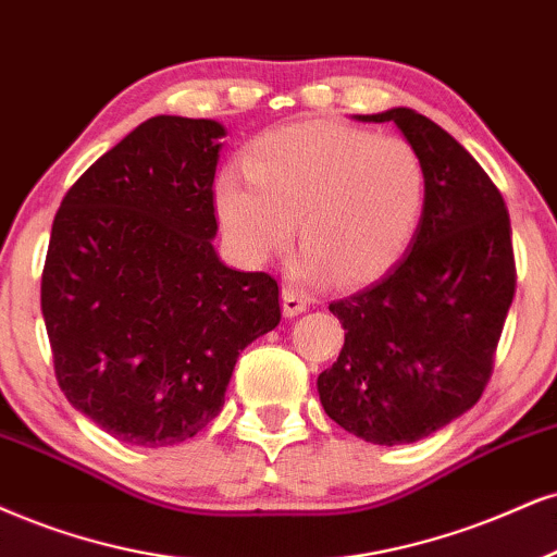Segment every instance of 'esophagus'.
Wrapping results in <instances>:
<instances>
[{
  "label": "esophagus",
  "instance_id": "esophagus-1",
  "mask_svg": "<svg viewBox=\"0 0 557 557\" xmlns=\"http://www.w3.org/2000/svg\"><path fill=\"white\" fill-rule=\"evenodd\" d=\"M281 307H284L286 318H294V314H301L307 310V297L294 289V286H284L281 289Z\"/></svg>",
  "mask_w": 557,
  "mask_h": 557
}]
</instances>
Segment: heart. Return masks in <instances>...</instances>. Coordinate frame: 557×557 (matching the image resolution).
Instances as JSON below:
<instances>
[{"label":"heart","mask_w":557,"mask_h":557,"mask_svg":"<svg viewBox=\"0 0 557 557\" xmlns=\"http://www.w3.org/2000/svg\"><path fill=\"white\" fill-rule=\"evenodd\" d=\"M243 168L219 177L214 209L245 265L284 250L297 222L301 276L367 284L403 258L421 226L429 181L403 136L292 123L258 136Z\"/></svg>","instance_id":"obj_1"}]
</instances>
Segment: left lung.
<instances>
[{
    "instance_id": "left-lung-1",
    "label": "left lung",
    "mask_w": 557,
    "mask_h": 557,
    "mask_svg": "<svg viewBox=\"0 0 557 557\" xmlns=\"http://www.w3.org/2000/svg\"><path fill=\"white\" fill-rule=\"evenodd\" d=\"M395 123L425 168V209L405 258L331 305L346 331L318 376L325 413L372 444H413L480 400L517 271L504 196L468 149L410 108L356 115Z\"/></svg>"
}]
</instances>
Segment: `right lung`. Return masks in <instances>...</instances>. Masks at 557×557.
Segmentation results:
<instances>
[{
	"label": "right lung",
	"mask_w": 557,
	"mask_h": 557,
	"mask_svg": "<svg viewBox=\"0 0 557 557\" xmlns=\"http://www.w3.org/2000/svg\"><path fill=\"white\" fill-rule=\"evenodd\" d=\"M224 126L154 115L61 201L40 281L66 400L134 446H173L219 416L237 356L278 325V284L216 256Z\"/></svg>",
	"instance_id": "add662e5"
}]
</instances>
